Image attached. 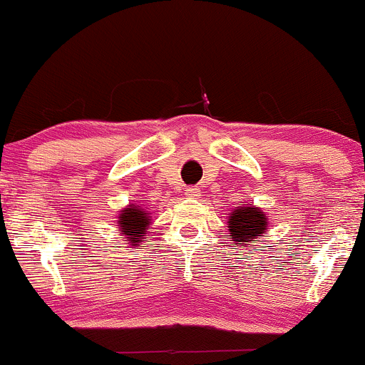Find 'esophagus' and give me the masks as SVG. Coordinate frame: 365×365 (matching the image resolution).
I'll return each instance as SVG.
<instances>
[{
    "instance_id": "esophagus-1",
    "label": "esophagus",
    "mask_w": 365,
    "mask_h": 365,
    "mask_svg": "<svg viewBox=\"0 0 365 365\" xmlns=\"http://www.w3.org/2000/svg\"><path fill=\"white\" fill-rule=\"evenodd\" d=\"M185 195L190 197V199H197V197H199V188H197V187H187L185 188Z\"/></svg>"
}]
</instances>
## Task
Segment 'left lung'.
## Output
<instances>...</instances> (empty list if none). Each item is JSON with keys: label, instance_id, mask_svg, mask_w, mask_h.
<instances>
[{"label": "left lung", "instance_id": "8db88e82", "mask_svg": "<svg viewBox=\"0 0 365 365\" xmlns=\"http://www.w3.org/2000/svg\"><path fill=\"white\" fill-rule=\"evenodd\" d=\"M267 230V217L259 207L247 204L238 207L228 216V237L235 244H244L245 247H254L250 242L257 240Z\"/></svg>", "mask_w": 365, "mask_h": 365}]
</instances>
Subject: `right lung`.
Returning a JSON list of instances; mask_svg holds the SVG:
<instances>
[{
    "instance_id": "1",
    "label": "right lung",
    "mask_w": 365,
    "mask_h": 365,
    "mask_svg": "<svg viewBox=\"0 0 365 365\" xmlns=\"http://www.w3.org/2000/svg\"><path fill=\"white\" fill-rule=\"evenodd\" d=\"M149 215V211H145L142 206H135V204H130L120 211V232L133 247L139 245L140 242H145L144 238L148 237V226L150 223Z\"/></svg>"
}]
</instances>
